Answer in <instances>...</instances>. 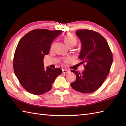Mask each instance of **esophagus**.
<instances>
[{
  "mask_svg": "<svg viewBox=\"0 0 126 126\" xmlns=\"http://www.w3.org/2000/svg\"><path fill=\"white\" fill-rule=\"evenodd\" d=\"M69 72V70H65V69H63V70H62V73L63 74H67V73H68Z\"/></svg>",
  "mask_w": 126,
  "mask_h": 126,
  "instance_id": "1",
  "label": "esophagus"
}]
</instances>
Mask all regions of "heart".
<instances>
[{"mask_svg": "<svg viewBox=\"0 0 126 126\" xmlns=\"http://www.w3.org/2000/svg\"><path fill=\"white\" fill-rule=\"evenodd\" d=\"M64 42L65 44L68 45V47L72 46V45H75L77 44V39L76 37L74 35V34L71 33H68L66 34L64 36ZM53 45H54V43H52L51 45L50 49H52ZM69 60L68 58H66L65 60V61H68Z\"/></svg>", "mask_w": 126, "mask_h": 126, "instance_id": "1", "label": "heart"}]
</instances>
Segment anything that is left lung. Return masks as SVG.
I'll use <instances>...</instances> for the list:
<instances>
[{
	"label": "left lung",
	"instance_id": "obj_1",
	"mask_svg": "<svg viewBox=\"0 0 126 126\" xmlns=\"http://www.w3.org/2000/svg\"><path fill=\"white\" fill-rule=\"evenodd\" d=\"M76 33L81 40L82 47L79 58L85 63L82 73L72 70L76 81L71 87L77 92L92 93L103 84L110 70L113 55L106 39L97 32L78 30Z\"/></svg>",
	"mask_w": 126,
	"mask_h": 126
}]
</instances>
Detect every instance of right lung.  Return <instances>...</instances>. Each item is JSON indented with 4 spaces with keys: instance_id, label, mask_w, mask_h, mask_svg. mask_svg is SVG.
Segmentation results:
<instances>
[{
    "instance_id": "right-lung-1",
    "label": "right lung",
    "mask_w": 126,
    "mask_h": 126,
    "mask_svg": "<svg viewBox=\"0 0 126 126\" xmlns=\"http://www.w3.org/2000/svg\"><path fill=\"white\" fill-rule=\"evenodd\" d=\"M61 30L34 29L24 36L16 47L13 65L20 84L32 94L40 95L49 92L62 70L44 69L43 58L49 54L52 41Z\"/></svg>"
}]
</instances>
